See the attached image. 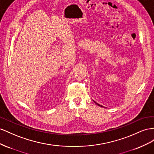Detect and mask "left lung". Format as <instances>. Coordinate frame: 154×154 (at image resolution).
I'll return each mask as SVG.
<instances>
[{
  "instance_id": "8db88e82",
  "label": "left lung",
  "mask_w": 154,
  "mask_h": 154,
  "mask_svg": "<svg viewBox=\"0 0 154 154\" xmlns=\"http://www.w3.org/2000/svg\"><path fill=\"white\" fill-rule=\"evenodd\" d=\"M95 104H97V105H98V106H101V107H103V106H101V105H100V104H99L98 103H95Z\"/></svg>"
}]
</instances>
